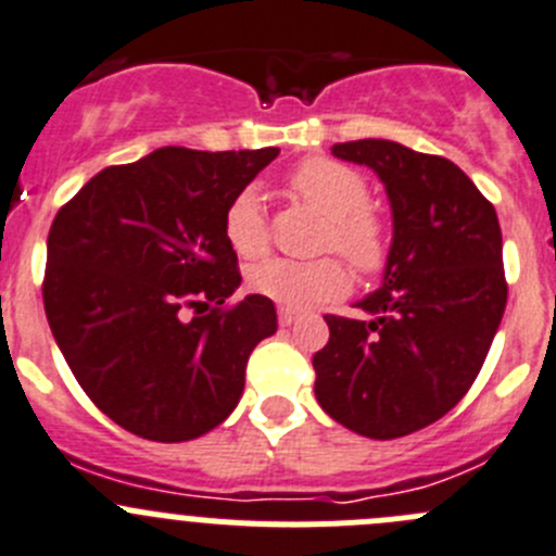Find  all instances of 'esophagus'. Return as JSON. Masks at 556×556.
<instances>
[{
	"label": "esophagus",
	"mask_w": 556,
	"mask_h": 556,
	"mask_svg": "<svg viewBox=\"0 0 556 556\" xmlns=\"http://www.w3.org/2000/svg\"><path fill=\"white\" fill-rule=\"evenodd\" d=\"M295 320V309L279 307V326H290Z\"/></svg>",
	"instance_id": "esophagus-1"
}]
</instances>
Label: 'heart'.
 I'll use <instances>...</instances> for the list:
<instances>
[{"label":"heart","instance_id":"b5f03b06","mask_svg":"<svg viewBox=\"0 0 556 556\" xmlns=\"http://www.w3.org/2000/svg\"><path fill=\"white\" fill-rule=\"evenodd\" d=\"M290 189L326 219L320 247L342 252L359 271H376L381 266L387 230L376 211L367 207L370 189L356 169L331 159H309L293 173ZM225 238L232 252L247 261L261 257L268 249V222L254 189L238 191L227 205ZM247 282L254 293L282 307L302 309L340 299L351 288V274L331 254L315 261L268 257L249 268Z\"/></svg>","mask_w":556,"mask_h":556}]
</instances>
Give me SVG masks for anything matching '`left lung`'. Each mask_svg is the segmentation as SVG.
<instances>
[{
    "instance_id": "left-lung-1",
    "label": "left lung",
    "mask_w": 556,
    "mask_h": 556,
    "mask_svg": "<svg viewBox=\"0 0 556 556\" xmlns=\"http://www.w3.org/2000/svg\"><path fill=\"white\" fill-rule=\"evenodd\" d=\"M331 153L378 175L392 207L381 288L326 315L313 356L320 408L367 439H397L442 419L469 392L507 304L496 211L460 167L389 139Z\"/></svg>"
}]
</instances>
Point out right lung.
<instances>
[{
	"instance_id": "1",
	"label": "right lung",
	"mask_w": 556,
	"mask_h": 556,
	"mask_svg": "<svg viewBox=\"0 0 556 556\" xmlns=\"http://www.w3.org/2000/svg\"><path fill=\"white\" fill-rule=\"evenodd\" d=\"M277 155L159 148L101 169L54 216L46 318L79 387L121 428L189 442L241 401L247 359L277 331V309L257 293L222 307L241 285L225 214Z\"/></svg>"
}]
</instances>
